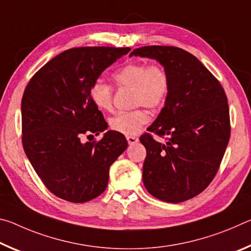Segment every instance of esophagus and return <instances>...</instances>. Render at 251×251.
Listing matches in <instances>:
<instances>
[{"label":"esophagus","mask_w":251,"mask_h":251,"mask_svg":"<svg viewBox=\"0 0 251 251\" xmlns=\"http://www.w3.org/2000/svg\"><path fill=\"white\" fill-rule=\"evenodd\" d=\"M126 138L129 145H133V144H136L138 142V137H136V136H127Z\"/></svg>","instance_id":"obj_1"}]
</instances>
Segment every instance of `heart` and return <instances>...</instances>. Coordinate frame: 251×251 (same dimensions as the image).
Masks as SVG:
<instances>
[{"label": "heart", "mask_w": 251, "mask_h": 251, "mask_svg": "<svg viewBox=\"0 0 251 251\" xmlns=\"http://www.w3.org/2000/svg\"><path fill=\"white\" fill-rule=\"evenodd\" d=\"M118 87L133 88L134 105H143L147 108L161 107L171 91V77L167 70L160 63L146 64L131 62L121 67L113 75ZM92 101L100 110L113 108V87L103 80H95L91 87ZM150 122V116L142 108L122 112L109 120V127L114 131L133 136Z\"/></svg>", "instance_id": "obj_1"}]
</instances>
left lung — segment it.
<instances>
[{
  "label": "left lung",
  "mask_w": 251,
  "mask_h": 251,
  "mask_svg": "<svg viewBox=\"0 0 251 251\" xmlns=\"http://www.w3.org/2000/svg\"><path fill=\"white\" fill-rule=\"evenodd\" d=\"M154 58L167 70L171 91L156 121L139 141L146 148L143 181L159 201L178 203L197 196L217 174L230 137L227 96L201 62L175 46H143L129 56Z\"/></svg>",
  "instance_id": "1"
}]
</instances>
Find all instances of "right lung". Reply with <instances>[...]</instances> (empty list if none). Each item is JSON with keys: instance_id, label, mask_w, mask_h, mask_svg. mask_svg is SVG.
<instances>
[{"instance_id": "right-lung-1", "label": "right lung", "mask_w": 251, "mask_h": 251, "mask_svg": "<svg viewBox=\"0 0 251 251\" xmlns=\"http://www.w3.org/2000/svg\"><path fill=\"white\" fill-rule=\"evenodd\" d=\"M129 48H75L58 54L29 79L22 97V144L34 171L55 196L86 202L104 192L109 167L127 148L114 130L99 142H82L107 128L92 101L101 72Z\"/></svg>"}]
</instances>
